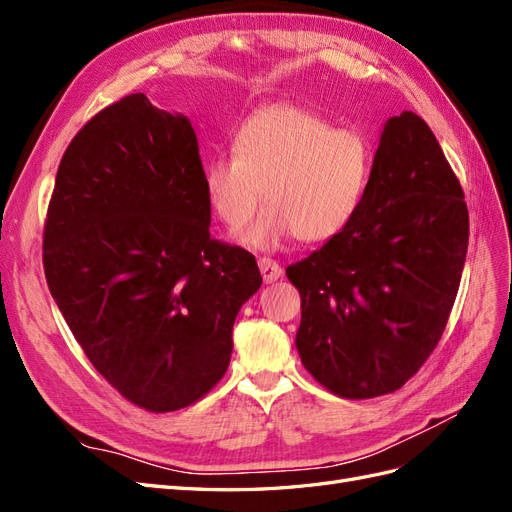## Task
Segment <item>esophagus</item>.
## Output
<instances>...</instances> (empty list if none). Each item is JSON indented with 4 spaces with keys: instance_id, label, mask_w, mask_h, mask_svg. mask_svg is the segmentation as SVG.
I'll list each match as a JSON object with an SVG mask.
<instances>
[{
    "instance_id": "34e87169",
    "label": "esophagus",
    "mask_w": 512,
    "mask_h": 512,
    "mask_svg": "<svg viewBox=\"0 0 512 512\" xmlns=\"http://www.w3.org/2000/svg\"><path fill=\"white\" fill-rule=\"evenodd\" d=\"M258 269L262 273V280H265V284L277 282L282 277V273H284V269L277 265L275 260H271V258H258Z\"/></svg>"
}]
</instances>
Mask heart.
<instances>
[{
	"mask_svg": "<svg viewBox=\"0 0 512 512\" xmlns=\"http://www.w3.org/2000/svg\"><path fill=\"white\" fill-rule=\"evenodd\" d=\"M374 151L367 138L297 104H271L243 119L232 136V156H215L203 168L211 211L230 230L252 220L243 235L254 250H273L297 235L327 241L359 213Z\"/></svg>",
	"mask_w": 512,
	"mask_h": 512,
	"instance_id": "obj_1",
	"label": "heart"
}]
</instances>
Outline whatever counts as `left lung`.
<instances>
[{"label": "left lung", "instance_id": "1", "mask_svg": "<svg viewBox=\"0 0 512 512\" xmlns=\"http://www.w3.org/2000/svg\"><path fill=\"white\" fill-rule=\"evenodd\" d=\"M461 183L427 123H384L359 213L286 269L301 294L297 350L324 389L369 399L401 389L438 346L468 252Z\"/></svg>", "mask_w": 512, "mask_h": 512}]
</instances>
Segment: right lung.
Segmentation results:
<instances>
[{
	"mask_svg": "<svg viewBox=\"0 0 512 512\" xmlns=\"http://www.w3.org/2000/svg\"><path fill=\"white\" fill-rule=\"evenodd\" d=\"M188 117L132 94L72 138L46 211V284L106 382L173 412L226 374L232 324L260 288L256 258L211 239Z\"/></svg>",
	"mask_w": 512,
	"mask_h": 512,
	"instance_id": "add662e5",
	"label": "right lung"
}]
</instances>
